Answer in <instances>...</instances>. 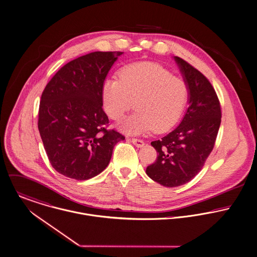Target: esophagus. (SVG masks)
<instances>
[{
  "label": "esophagus",
  "mask_w": 257,
  "mask_h": 257,
  "mask_svg": "<svg viewBox=\"0 0 257 257\" xmlns=\"http://www.w3.org/2000/svg\"><path fill=\"white\" fill-rule=\"evenodd\" d=\"M131 141H132V143H133L136 147H138V148H142V147L145 146V143H144V141H142V140H139V139H132Z\"/></svg>",
  "instance_id": "esophagus-1"
}]
</instances>
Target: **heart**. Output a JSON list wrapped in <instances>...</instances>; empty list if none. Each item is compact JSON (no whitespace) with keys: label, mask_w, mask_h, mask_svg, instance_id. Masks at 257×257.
Instances as JSON below:
<instances>
[{"label":"heart","mask_w":257,"mask_h":257,"mask_svg":"<svg viewBox=\"0 0 257 257\" xmlns=\"http://www.w3.org/2000/svg\"><path fill=\"white\" fill-rule=\"evenodd\" d=\"M188 96L185 80L151 62L124 66L118 71V80L107 78L101 86L103 109L115 121L125 116L134 101L138 110L121 124L124 133L133 135L170 130L180 118Z\"/></svg>","instance_id":"heart-1"}]
</instances>
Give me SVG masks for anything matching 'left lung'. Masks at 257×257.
Here are the masks:
<instances>
[{
  "instance_id": "left-lung-1",
  "label": "left lung",
  "mask_w": 257,
  "mask_h": 257,
  "mask_svg": "<svg viewBox=\"0 0 257 257\" xmlns=\"http://www.w3.org/2000/svg\"><path fill=\"white\" fill-rule=\"evenodd\" d=\"M174 60L189 87V106L175 130L152 142L158 158L146 171L153 180L167 187L182 185L201 171L214 148L221 122L220 102L207 78L181 58Z\"/></svg>"
}]
</instances>
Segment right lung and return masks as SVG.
Instances as JSON below:
<instances>
[{"instance_id":"obj_1","label":"right lung","mask_w":257,"mask_h":257,"mask_svg":"<svg viewBox=\"0 0 257 257\" xmlns=\"http://www.w3.org/2000/svg\"><path fill=\"white\" fill-rule=\"evenodd\" d=\"M122 52H93L75 59L51 79L39 108L38 127L52 167L77 180L103 171L124 137L106 130L101 86Z\"/></svg>"}]
</instances>
